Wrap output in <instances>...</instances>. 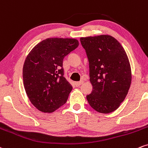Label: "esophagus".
<instances>
[{
  "mask_svg": "<svg viewBox=\"0 0 148 148\" xmlns=\"http://www.w3.org/2000/svg\"><path fill=\"white\" fill-rule=\"evenodd\" d=\"M83 82H83V81L76 82H75V84L76 86H80L81 84H82Z\"/></svg>",
  "mask_w": 148,
  "mask_h": 148,
  "instance_id": "1",
  "label": "esophagus"
}]
</instances>
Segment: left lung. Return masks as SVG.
<instances>
[{
	"mask_svg": "<svg viewBox=\"0 0 148 148\" xmlns=\"http://www.w3.org/2000/svg\"><path fill=\"white\" fill-rule=\"evenodd\" d=\"M89 63L91 93L88 104L96 112L116 110L127 95L132 82L131 66L123 47L110 35L81 37Z\"/></svg>",
	"mask_w": 148,
	"mask_h": 148,
	"instance_id": "1",
	"label": "left lung"
}]
</instances>
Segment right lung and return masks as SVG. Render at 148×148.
Here are the masks:
<instances>
[{
	"label": "right lung",
	"instance_id": "add662e5",
	"mask_svg": "<svg viewBox=\"0 0 148 148\" xmlns=\"http://www.w3.org/2000/svg\"><path fill=\"white\" fill-rule=\"evenodd\" d=\"M78 46L75 39L48 38L27 55L23 68L24 88L40 112H53L66 102L73 86L64 77L63 60Z\"/></svg>",
	"mask_w": 148,
	"mask_h": 148
}]
</instances>
